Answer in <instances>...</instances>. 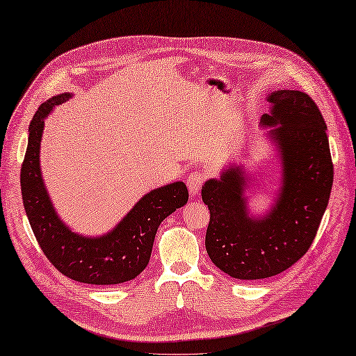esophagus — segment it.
Segmentation results:
<instances>
[{"label": "esophagus", "mask_w": 356, "mask_h": 356, "mask_svg": "<svg viewBox=\"0 0 356 356\" xmlns=\"http://www.w3.org/2000/svg\"><path fill=\"white\" fill-rule=\"evenodd\" d=\"M204 175H202L201 172H192L191 175L187 177L186 183H187V187H188V193L192 195V197H198V193L201 191V186L202 183H204Z\"/></svg>", "instance_id": "34e87169"}]
</instances>
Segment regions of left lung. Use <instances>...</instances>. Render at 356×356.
Here are the masks:
<instances>
[{
	"label": "left lung",
	"instance_id": "obj_1",
	"mask_svg": "<svg viewBox=\"0 0 356 356\" xmlns=\"http://www.w3.org/2000/svg\"><path fill=\"white\" fill-rule=\"evenodd\" d=\"M270 112L261 124L278 149L282 184L275 206L264 216H249L245 175L229 165L209 179L201 197L210 210L206 250L212 263L238 280H263L287 270L306 255L327 209L333 164L320 108L307 93H269Z\"/></svg>",
	"mask_w": 356,
	"mask_h": 356
}]
</instances>
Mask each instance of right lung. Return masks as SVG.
<instances>
[{
  "label": "right lung",
  "instance_id": "obj_1",
  "mask_svg": "<svg viewBox=\"0 0 356 356\" xmlns=\"http://www.w3.org/2000/svg\"><path fill=\"white\" fill-rule=\"evenodd\" d=\"M72 98L61 93L42 103L29 126V143L21 165V195L26 215L41 250L64 277L86 284H121L149 264L158 226L188 200L183 181L158 187L136 202L113 230L83 236L61 221L50 201L40 168L44 120L55 106Z\"/></svg>",
  "mask_w": 356,
  "mask_h": 356
}]
</instances>
